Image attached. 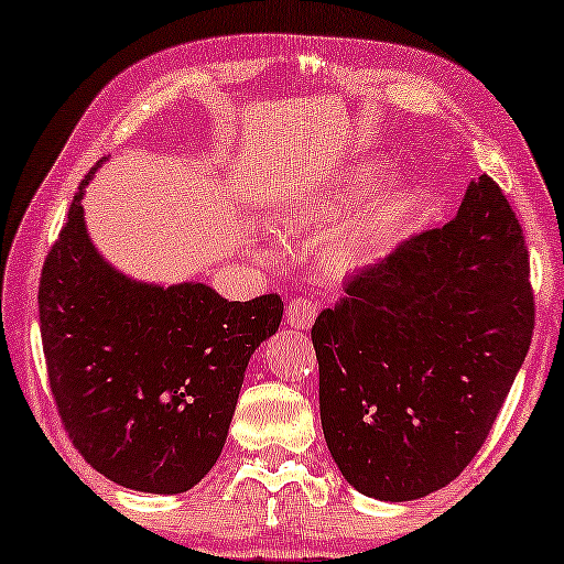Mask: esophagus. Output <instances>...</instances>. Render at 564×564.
<instances>
[{"mask_svg":"<svg viewBox=\"0 0 564 564\" xmlns=\"http://www.w3.org/2000/svg\"><path fill=\"white\" fill-rule=\"evenodd\" d=\"M318 311H321V303L313 297H297L292 300L288 305V311H284V321H288V326L292 328H300V330H307L318 318Z\"/></svg>","mask_w":564,"mask_h":564,"instance_id":"1","label":"esophagus"}]
</instances>
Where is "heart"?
I'll use <instances>...</instances> for the list:
<instances>
[{
    "instance_id": "heart-1",
    "label": "heart",
    "mask_w": 564,
    "mask_h": 564,
    "mask_svg": "<svg viewBox=\"0 0 564 564\" xmlns=\"http://www.w3.org/2000/svg\"><path fill=\"white\" fill-rule=\"evenodd\" d=\"M377 176H380L377 166H365L359 172H351L341 187L326 192L318 203L300 207L295 215L297 226H328V223L338 220L351 205L359 203V197L372 187ZM403 192L392 187V184L369 195L323 246L321 267L330 276L351 274L359 267H365L384 243V238L395 230L400 218H403ZM257 257L269 259V251L259 249Z\"/></svg>"
}]
</instances>
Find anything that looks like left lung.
Returning a JSON list of instances; mask_svg holds the SVG:
<instances>
[{
    "instance_id": "left-lung-1",
    "label": "left lung",
    "mask_w": 564,
    "mask_h": 564,
    "mask_svg": "<svg viewBox=\"0 0 564 564\" xmlns=\"http://www.w3.org/2000/svg\"><path fill=\"white\" fill-rule=\"evenodd\" d=\"M531 330L521 226L482 174L452 223L359 269L315 318L323 436L344 480L390 503L449 485L488 438Z\"/></svg>"
}]
</instances>
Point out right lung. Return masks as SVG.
Segmentation results:
<instances>
[{"label":"right lung","mask_w":564,"mask_h":564,"mask_svg":"<svg viewBox=\"0 0 564 564\" xmlns=\"http://www.w3.org/2000/svg\"><path fill=\"white\" fill-rule=\"evenodd\" d=\"M99 164L74 195L37 290L51 390L99 475L174 496L218 462L251 354L276 334L284 305L274 292L228 303L203 282L164 288L115 269L84 223Z\"/></svg>","instance_id":"add662e5"}]
</instances>
